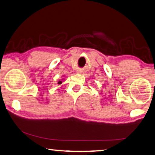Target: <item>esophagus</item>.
<instances>
[{
    "instance_id": "34e87169",
    "label": "esophagus",
    "mask_w": 155,
    "mask_h": 155,
    "mask_svg": "<svg viewBox=\"0 0 155 155\" xmlns=\"http://www.w3.org/2000/svg\"><path fill=\"white\" fill-rule=\"evenodd\" d=\"M78 73H80V71H78Z\"/></svg>"
}]
</instances>
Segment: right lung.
I'll use <instances>...</instances> for the list:
<instances>
[{
  "label": "right lung",
  "mask_w": 155,
  "mask_h": 155,
  "mask_svg": "<svg viewBox=\"0 0 155 155\" xmlns=\"http://www.w3.org/2000/svg\"><path fill=\"white\" fill-rule=\"evenodd\" d=\"M61 83H62V82H61V81H59V82H58V84H61Z\"/></svg>",
  "instance_id": "right-lung-1"
}]
</instances>
